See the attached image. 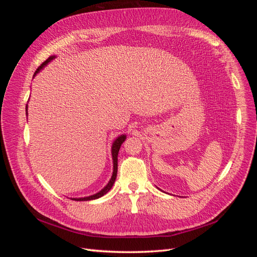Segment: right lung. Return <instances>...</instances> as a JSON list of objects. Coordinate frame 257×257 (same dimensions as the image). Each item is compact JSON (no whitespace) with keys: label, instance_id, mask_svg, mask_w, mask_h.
Returning <instances> with one entry per match:
<instances>
[{"label":"right lung","instance_id":"right-lung-1","mask_svg":"<svg viewBox=\"0 0 257 257\" xmlns=\"http://www.w3.org/2000/svg\"><path fill=\"white\" fill-rule=\"evenodd\" d=\"M54 58V56H52V57H49L47 60H46L44 63L38 67L36 71H35V73H34V77H35V75L37 74V73H40L42 69L47 65L50 61H52ZM27 110H28V105H27ZM27 114H28V112H27ZM126 139V136L125 135H121V136H119L118 138L115 139V141L113 142V144H112V147H111V154H112V162H113V172H112V176H111V178H110V180H109V182L107 183V185L105 186V188L103 189V190H100L98 193H96V194H94V195H91V196H88V197H81V198H72L73 200H92V199H96V198H99V197H102V196H104L105 194L109 191L111 188H112V185H113V183H114V181H115V178H116V173H118V153H119V150H120V147H121V145L123 144V142L125 141Z\"/></svg>","mask_w":257,"mask_h":257}]
</instances>
